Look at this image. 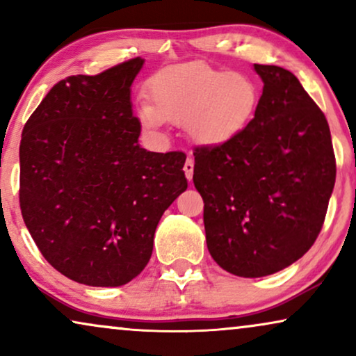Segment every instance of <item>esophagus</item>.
<instances>
[{
	"mask_svg": "<svg viewBox=\"0 0 356 356\" xmlns=\"http://www.w3.org/2000/svg\"><path fill=\"white\" fill-rule=\"evenodd\" d=\"M184 175H186L188 179H193V173H194V160L193 159H186V162H184Z\"/></svg>",
	"mask_w": 356,
	"mask_h": 356,
	"instance_id": "obj_1",
	"label": "esophagus"
}]
</instances>
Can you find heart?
<instances>
[{
  "mask_svg": "<svg viewBox=\"0 0 356 356\" xmlns=\"http://www.w3.org/2000/svg\"><path fill=\"white\" fill-rule=\"evenodd\" d=\"M154 104L138 105L140 123L157 129L167 121L186 126L191 139L204 145L227 143L254 116L261 90L245 72L213 70L204 63L172 66L150 82Z\"/></svg>",
  "mask_w": 356,
  "mask_h": 356,
  "instance_id": "obj_1",
  "label": "heart"
}]
</instances>
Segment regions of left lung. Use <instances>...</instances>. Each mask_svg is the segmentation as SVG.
<instances>
[{
  "label": "left lung",
  "instance_id": "8db88e82",
  "mask_svg": "<svg viewBox=\"0 0 356 356\" xmlns=\"http://www.w3.org/2000/svg\"><path fill=\"white\" fill-rule=\"evenodd\" d=\"M264 87L246 128L194 150L207 250L238 277L275 274L323 228L335 183L327 120L290 71L254 65Z\"/></svg>",
  "mask_w": 356,
  "mask_h": 356
}]
</instances>
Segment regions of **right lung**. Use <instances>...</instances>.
<instances>
[{
	"instance_id": "right-lung-1",
	"label": "right lung",
	"mask_w": 356,
	"mask_h": 356,
	"mask_svg": "<svg viewBox=\"0 0 356 356\" xmlns=\"http://www.w3.org/2000/svg\"><path fill=\"white\" fill-rule=\"evenodd\" d=\"M143 58L51 87L22 131V218L43 257L67 279L120 286L152 256L160 217L186 191L183 152L138 143L131 84Z\"/></svg>"
}]
</instances>
